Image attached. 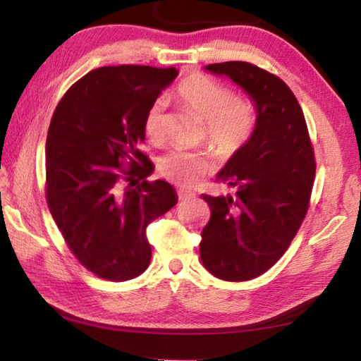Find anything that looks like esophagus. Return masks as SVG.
<instances>
[{
	"label": "esophagus",
	"mask_w": 361,
	"mask_h": 361,
	"mask_svg": "<svg viewBox=\"0 0 361 361\" xmlns=\"http://www.w3.org/2000/svg\"><path fill=\"white\" fill-rule=\"evenodd\" d=\"M191 197H194L192 192L185 191V189H178V199L180 200H186V199H191Z\"/></svg>",
	"instance_id": "34e87169"
}]
</instances>
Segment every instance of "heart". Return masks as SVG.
<instances>
[{
  "mask_svg": "<svg viewBox=\"0 0 361 361\" xmlns=\"http://www.w3.org/2000/svg\"><path fill=\"white\" fill-rule=\"evenodd\" d=\"M176 95L205 121L207 142L223 157L234 156L253 137L258 114L245 97H232L221 82L205 75H192L181 81ZM166 100L152 102L145 114V133L151 142L161 143L166 137ZM213 169L212 157L202 151L175 149L159 161V172L180 186H191Z\"/></svg>",
  "mask_w": 361,
  "mask_h": 361,
  "instance_id": "1",
  "label": "heart"
}]
</instances>
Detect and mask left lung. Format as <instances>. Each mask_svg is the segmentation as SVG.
Wrapping results in <instances>:
<instances>
[{
    "label": "left lung",
    "instance_id": "obj_1",
    "mask_svg": "<svg viewBox=\"0 0 361 361\" xmlns=\"http://www.w3.org/2000/svg\"><path fill=\"white\" fill-rule=\"evenodd\" d=\"M205 70L240 85L258 114L253 137L216 176L231 194H202L212 216L200 234V259L215 277L245 282L276 264L301 228L315 178L314 148L302 109L279 76L248 62Z\"/></svg>",
    "mask_w": 361,
    "mask_h": 361
}]
</instances>
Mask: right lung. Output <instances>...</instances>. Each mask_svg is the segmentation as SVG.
<instances>
[{"mask_svg":"<svg viewBox=\"0 0 361 361\" xmlns=\"http://www.w3.org/2000/svg\"><path fill=\"white\" fill-rule=\"evenodd\" d=\"M178 75L173 66L92 70L59 102L46 140V200L66 245L97 277L126 282L146 271V228L176 204L140 151L145 114Z\"/></svg>","mask_w":361,"mask_h":361,"instance_id":"1","label":"right lung"}]
</instances>
